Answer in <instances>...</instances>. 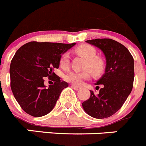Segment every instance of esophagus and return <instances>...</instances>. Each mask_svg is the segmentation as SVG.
I'll return each mask as SVG.
<instances>
[{"instance_id": "1", "label": "esophagus", "mask_w": 146, "mask_h": 146, "mask_svg": "<svg viewBox=\"0 0 146 146\" xmlns=\"http://www.w3.org/2000/svg\"><path fill=\"white\" fill-rule=\"evenodd\" d=\"M72 88H73V89L74 90H76V91H78V90H79L80 89V87H78V86H72Z\"/></svg>"}]
</instances>
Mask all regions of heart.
Returning <instances> with one entry per match:
<instances>
[{
  "mask_svg": "<svg viewBox=\"0 0 146 146\" xmlns=\"http://www.w3.org/2000/svg\"><path fill=\"white\" fill-rule=\"evenodd\" d=\"M76 54H79L86 60L84 68L89 70V71L95 76H99L104 72L106 63L104 59L101 57L96 56L97 51L96 48L90 44H84L75 49ZM69 65V54L65 52L60 58V65L62 68H65ZM88 70L84 72L71 71L67 73L64 76V79L66 81L76 86L82 84L84 80L88 79L90 76Z\"/></svg>",
  "mask_w": 146,
  "mask_h": 146,
  "instance_id": "1",
  "label": "heart"
}]
</instances>
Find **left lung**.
Here are the masks:
<instances>
[{"label":"left lung","mask_w":146,"mask_h":146,"mask_svg":"<svg viewBox=\"0 0 146 146\" xmlns=\"http://www.w3.org/2000/svg\"><path fill=\"white\" fill-rule=\"evenodd\" d=\"M86 42L103 52L107 65L105 73L95 84L103 86L99 94L90 91V98L83 102L82 107L89 116L104 119L116 113L131 93L134 60L129 50L114 39H96Z\"/></svg>","instance_id":"8db88e82"}]
</instances>
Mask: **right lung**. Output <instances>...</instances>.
<instances>
[{"instance_id":"right-lung-1","label":"right lung","mask_w":146,"mask_h":146,"mask_svg":"<svg viewBox=\"0 0 146 146\" xmlns=\"http://www.w3.org/2000/svg\"><path fill=\"white\" fill-rule=\"evenodd\" d=\"M76 44L30 42L15 53L10 65L11 88L22 110L33 117L52 110L61 92L68 84L53 72L58 68L61 55ZM54 81L47 88L44 77Z\"/></svg>"}]
</instances>
